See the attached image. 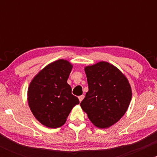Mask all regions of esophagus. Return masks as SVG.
<instances>
[{
    "label": "esophagus",
    "instance_id": "esophagus-1",
    "mask_svg": "<svg viewBox=\"0 0 157 157\" xmlns=\"http://www.w3.org/2000/svg\"><path fill=\"white\" fill-rule=\"evenodd\" d=\"M78 98H79V100H80V102H81V101H82V100H83V98H84V95H81V96L79 97Z\"/></svg>",
    "mask_w": 157,
    "mask_h": 157
}]
</instances>
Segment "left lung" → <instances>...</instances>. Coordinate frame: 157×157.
I'll return each mask as SVG.
<instances>
[{"label": "left lung", "mask_w": 157, "mask_h": 157, "mask_svg": "<svg viewBox=\"0 0 157 157\" xmlns=\"http://www.w3.org/2000/svg\"><path fill=\"white\" fill-rule=\"evenodd\" d=\"M89 91L80 106L97 128H107L127 111L132 91L125 75L113 65L100 61L84 68Z\"/></svg>", "instance_id": "8db88e82"}]
</instances>
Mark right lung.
Listing matches in <instances>:
<instances>
[{
    "instance_id": "1",
    "label": "right lung",
    "mask_w": 157,
    "mask_h": 157,
    "mask_svg": "<svg viewBox=\"0 0 157 157\" xmlns=\"http://www.w3.org/2000/svg\"><path fill=\"white\" fill-rule=\"evenodd\" d=\"M72 67L64 59L55 60L41 69L30 82L27 91L29 106L37 121L46 127L63 125L73 108L80 103L67 83Z\"/></svg>"
}]
</instances>
